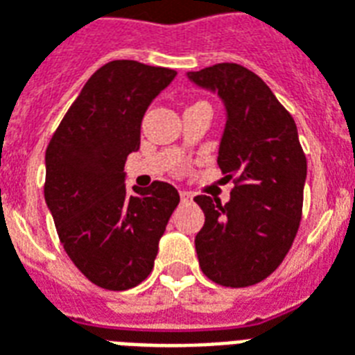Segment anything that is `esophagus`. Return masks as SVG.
I'll return each mask as SVG.
<instances>
[{
	"label": "esophagus",
	"instance_id": "obj_1",
	"mask_svg": "<svg viewBox=\"0 0 355 355\" xmlns=\"http://www.w3.org/2000/svg\"><path fill=\"white\" fill-rule=\"evenodd\" d=\"M180 198H181V202H191L192 200V194L191 192H180Z\"/></svg>",
	"mask_w": 355,
	"mask_h": 355
}]
</instances>
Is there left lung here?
Instances as JSON below:
<instances>
[{
  "label": "left lung",
  "mask_w": 355,
  "mask_h": 355,
  "mask_svg": "<svg viewBox=\"0 0 355 355\" xmlns=\"http://www.w3.org/2000/svg\"><path fill=\"white\" fill-rule=\"evenodd\" d=\"M224 103L216 163L235 175L230 202L196 196L205 224L194 239L200 268L224 287H248L276 270L302 218L307 161L298 129L259 76L233 62L187 72Z\"/></svg>",
  "instance_id": "left-lung-1"
}]
</instances>
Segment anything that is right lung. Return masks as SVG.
Returning <instances> with one entry per match:
<instances>
[{"label":"right lung","instance_id":"add662e5","mask_svg":"<svg viewBox=\"0 0 355 355\" xmlns=\"http://www.w3.org/2000/svg\"><path fill=\"white\" fill-rule=\"evenodd\" d=\"M174 70L112 60L87 81L46 150L44 198L73 265L98 287L131 289L157 257L180 194L164 181L125 185L123 164L139 152L140 123Z\"/></svg>","mask_w":355,"mask_h":355}]
</instances>
